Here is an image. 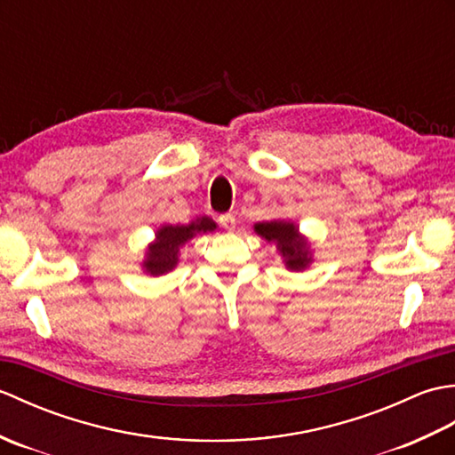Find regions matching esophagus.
<instances>
[{"label":"esophagus","mask_w":455,"mask_h":455,"mask_svg":"<svg viewBox=\"0 0 455 455\" xmlns=\"http://www.w3.org/2000/svg\"><path fill=\"white\" fill-rule=\"evenodd\" d=\"M219 225L230 233V230H235V227H236V219L230 215V212H225V215L219 217Z\"/></svg>","instance_id":"esophagus-1"}]
</instances>
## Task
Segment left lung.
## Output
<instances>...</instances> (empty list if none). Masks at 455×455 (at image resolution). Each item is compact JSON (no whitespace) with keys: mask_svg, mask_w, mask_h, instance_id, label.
I'll list each match as a JSON object with an SVG mask.
<instances>
[{"mask_svg":"<svg viewBox=\"0 0 455 455\" xmlns=\"http://www.w3.org/2000/svg\"><path fill=\"white\" fill-rule=\"evenodd\" d=\"M254 230L259 236L266 238L267 243H272V240L277 243V250L283 254L289 269H303L311 262V258H308V246L305 240L299 236L297 227L291 225V222H258Z\"/></svg>","mask_w":455,"mask_h":455,"instance_id":"8db88e82","label":"left lung"}]
</instances>
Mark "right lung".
<instances>
[{
	"mask_svg": "<svg viewBox=\"0 0 455 455\" xmlns=\"http://www.w3.org/2000/svg\"><path fill=\"white\" fill-rule=\"evenodd\" d=\"M217 225L209 217H201L193 220L191 225H178V227H162L156 235V243L148 250V256L144 259V267L152 275L166 274L178 264V250L181 244H186L191 236L197 233H209L215 230Z\"/></svg>",
	"mask_w": 455,
	"mask_h": 455,
	"instance_id": "add662e5",
	"label": "right lung"
}]
</instances>
